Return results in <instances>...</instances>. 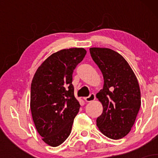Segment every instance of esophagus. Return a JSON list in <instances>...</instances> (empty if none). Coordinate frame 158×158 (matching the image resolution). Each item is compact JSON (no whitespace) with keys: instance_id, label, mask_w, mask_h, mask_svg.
<instances>
[{"instance_id":"obj_1","label":"esophagus","mask_w":158,"mask_h":158,"mask_svg":"<svg viewBox=\"0 0 158 158\" xmlns=\"http://www.w3.org/2000/svg\"><path fill=\"white\" fill-rule=\"evenodd\" d=\"M95 99H96L95 94H90L89 97L85 98V100L87 102H93L94 100H95Z\"/></svg>"}]
</instances>
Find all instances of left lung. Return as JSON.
I'll return each instance as SVG.
<instances>
[{
  "label": "left lung",
  "instance_id": "1",
  "mask_svg": "<svg viewBox=\"0 0 158 158\" xmlns=\"http://www.w3.org/2000/svg\"><path fill=\"white\" fill-rule=\"evenodd\" d=\"M90 53L104 79L103 88L97 94L103 107L97 126L106 137L121 139L131 131L140 108L138 81L127 61L117 52L91 48Z\"/></svg>",
  "mask_w": 158,
  "mask_h": 158
}]
</instances>
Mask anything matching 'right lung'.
<instances>
[{
  "mask_svg": "<svg viewBox=\"0 0 158 158\" xmlns=\"http://www.w3.org/2000/svg\"><path fill=\"white\" fill-rule=\"evenodd\" d=\"M86 52L84 48L54 52L40 65L32 79V119L42 140L52 147L61 145L69 137L80 108L74 97L73 72Z\"/></svg>",
  "mask_w": 158,
  "mask_h": 158,
  "instance_id": "right-lung-1",
  "label": "right lung"
}]
</instances>
